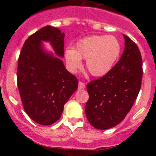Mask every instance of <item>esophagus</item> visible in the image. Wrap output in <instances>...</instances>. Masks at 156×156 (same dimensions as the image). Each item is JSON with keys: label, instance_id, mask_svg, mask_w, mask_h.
<instances>
[{"label": "esophagus", "instance_id": "esophagus-1", "mask_svg": "<svg viewBox=\"0 0 156 156\" xmlns=\"http://www.w3.org/2000/svg\"><path fill=\"white\" fill-rule=\"evenodd\" d=\"M78 88H79L80 90H83V89H84L85 84L83 82L80 81V82H79V87H78Z\"/></svg>", "mask_w": 156, "mask_h": 156}]
</instances>
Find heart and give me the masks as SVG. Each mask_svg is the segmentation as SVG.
<instances>
[{
  "mask_svg": "<svg viewBox=\"0 0 156 156\" xmlns=\"http://www.w3.org/2000/svg\"><path fill=\"white\" fill-rule=\"evenodd\" d=\"M119 41L113 36H90L80 40L75 48H67L65 58L69 70L76 73L86 59V68L91 75L102 76L112 69L120 54Z\"/></svg>",
  "mask_w": 156,
  "mask_h": 156,
  "instance_id": "b5f03b06",
  "label": "heart"
}]
</instances>
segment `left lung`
I'll return each instance as SVG.
<instances>
[{
  "label": "left lung",
  "mask_w": 156,
  "mask_h": 156,
  "mask_svg": "<svg viewBox=\"0 0 156 156\" xmlns=\"http://www.w3.org/2000/svg\"><path fill=\"white\" fill-rule=\"evenodd\" d=\"M122 56L108 73L87 85L89 99L85 113L90 124L107 129L119 124L131 109L142 80V59L137 44L123 35Z\"/></svg>",
  "instance_id": "1"
}]
</instances>
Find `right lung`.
I'll return each instance as SVG.
<instances>
[{
  "mask_svg": "<svg viewBox=\"0 0 156 156\" xmlns=\"http://www.w3.org/2000/svg\"><path fill=\"white\" fill-rule=\"evenodd\" d=\"M65 34L47 26L25 41L18 61L17 84L23 108L34 122L48 126L58 120L78 80L66 70L63 62L42 49L48 41L59 57H64Z\"/></svg>",
  "mask_w": 156,
  "mask_h": 156,
  "instance_id": "1",
  "label": "right lung"
}]
</instances>
